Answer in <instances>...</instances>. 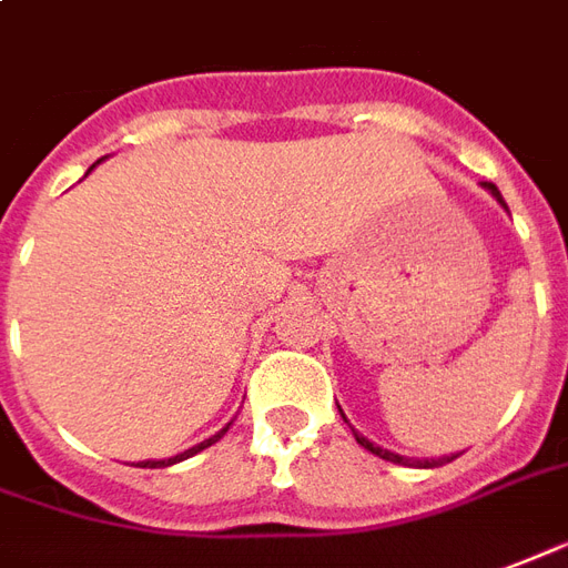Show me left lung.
I'll use <instances>...</instances> for the list:
<instances>
[{
  "label": "left lung",
  "instance_id": "left-lung-1",
  "mask_svg": "<svg viewBox=\"0 0 568 568\" xmlns=\"http://www.w3.org/2000/svg\"><path fill=\"white\" fill-rule=\"evenodd\" d=\"M484 187L490 190V193H494V196L499 199V202H503V196H499V190H496V184H484ZM503 205H505V202H503ZM342 417H345V415H342ZM354 436H357V445H363V448H366V450H372L375 457L387 459V463H396V466H417V469H436V466H445V463H450V459H454V457L408 459V457H399V454H393V450H384V448H378V445H372L369 438H363V436H359V433H354Z\"/></svg>",
  "mask_w": 568,
  "mask_h": 568
}]
</instances>
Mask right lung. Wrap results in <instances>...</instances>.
I'll return each instance as SVG.
<instances>
[{"mask_svg": "<svg viewBox=\"0 0 568 568\" xmlns=\"http://www.w3.org/2000/svg\"><path fill=\"white\" fill-rule=\"evenodd\" d=\"M226 429H230V426H223V429H221V433H217V436H211V438H205V442H199L196 448L184 450V454H178V457H169V459H148V463H142V469H160V466H172V463H181V459L193 457V454H199V450H205V448H209V445H214V442H217V438H221L223 433H226Z\"/></svg>", "mask_w": 568, "mask_h": 568, "instance_id": "right-lung-1", "label": "right lung"}]
</instances>
